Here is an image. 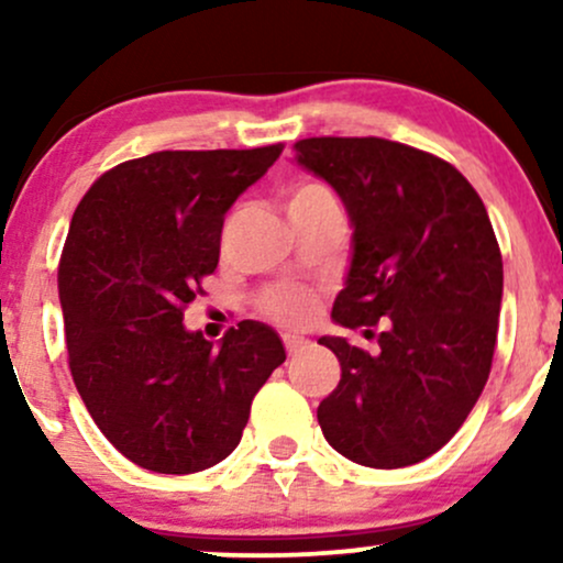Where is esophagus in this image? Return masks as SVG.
Returning a JSON list of instances; mask_svg holds the SVG:
<instances>
[{"label":"esophagus","instance_id":"34e87169","mask_svg":"<svg viewBox=\"0 0 563 563\" xmlns=\"http://www.w3.org/2000/svg\"><path fill=\"white\" fill-rule=\"evenodd\" d=\"M283 344H286V352L290 354V357H296V354L303 352V349H309L312 344H309L307 339H301V335H283Z\"/></svg>","mask_w":563,"mask_h":563}]
</instances>
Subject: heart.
I'll return each mask as SVG.
<instances>
[{
    "mask_svg": "<svg viewBox=\"0 0 563 563\" xmlns=\"http://www.w3.org/2000/svg\"><path fill=\"white\" fill-rule=\"evenodd\" d=\"M320 203H339V200H335V192L331 187L325 183H318V179H301V183L290 187L286 198L288 214L290 211L309 209V206ZM264 307H267V312L273 318L283 322H307L314 312V296L303 288H277L267 296Z\"/></svg>",
    "mask_w": 563,
    "mask_h": 563,
    "instance_id": "heart-1",
    "label": "heart"
}]
</instances>
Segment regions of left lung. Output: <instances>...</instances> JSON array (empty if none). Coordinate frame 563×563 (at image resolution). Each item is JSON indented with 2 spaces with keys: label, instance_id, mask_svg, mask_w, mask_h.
Segmentation results:
<instances>
[{
  "label": "left lung",
  "instance_id": "obj_1",
  "mask_svg": "<svg viewBox=\"0 0 563 563\" xmlns=\"http://www.w3.org/2000/svg\"><path fill=\"white\" fill-rule=\"evenodd\" d=\"M294 161L325 179L352 222L333 322L378 325V354L322 335L341 380L318 407L335 452L402 468L455 437L489 378L503 256L474 187L448 161L380 137H309Z\"/></svg>",
  "mask_w": 563,
  "mask_h": 563
}]
</instances>
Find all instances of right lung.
Returning a JSON list of instances; mask_svg holds the SVG:
<instances>
[{
    "label": "right lung",
    "instance_id": "1",
    "mask_svg": "<svg viewBox=\"0 0 563 563\" xmlns=\"http://www.w3.org/2000/svg\"><path fill=\"white\" fill-rule=\"evenodd\" d=\"M280 153L267 145L124 161L70 219L57 269L70 376L97 429L142 468L196 474L224 461L254 394L286 363L264 322H238L219 346L183 325L219 264L224 214Z\"/></svg>",
    "mask_w": 563,
    "mask_h": 563
}]
</instances>
